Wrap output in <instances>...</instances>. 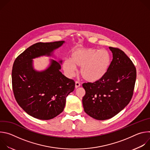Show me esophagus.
Returning a JSON list of instances; mask_svg holds the SVG:
<instances>
[{
  "instance_id": "obj_1",
  "label": "esophagus",
  "mask_w": 150,
  "mask_h": 150,
  "mask_svg": "<svg viewBox=\"0 0 150 150\" xmlns=\"http://www.w3.org/2000/svg\"><path fill=\"white\" fill-rule=\"evenodd\" d=\"M80 85H81V83H80V82L79 81H76L75 82V88H78L80 86Z\"/></svg>"
}]
</instances>
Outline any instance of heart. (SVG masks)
<instances>
[{"mask_svg": "<svg viewBox=\"0 0 150 150\" xmlns=\"http://www.w3.org/2000/svg\"><path fill=\"white\" fill-rule=\"evenodd\" d=\"M111 61V54L105 49L78 48L71 53L70 59L63 61L62 67L69 77L74 75L75 67H80V74L84 79L95 82L105 75Z\"/></svg>", "mask_w": 150, "mask_h": 150, "instance_id": "b5f03b06", "label": "heart"}]
</instances>
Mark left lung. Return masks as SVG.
Masks as SVG:
<instances>
[{
    "instance_id": "obj_1",
    "label": "left lung",
    "mask_w": 150,
    "mask_h": 150,
    "mask_svg": "<svg viewBox=\"0 0 150 150\" xmlns=\"http://www.w3.org/2000/svg\"><path fill=\"white\" fill-rule=\"evenodd\" d=\"M109 49L113 59L105 75L93 83L82 84L84 111L100 120L113 117L129 104L137 77L136 68L127 56L118 48Z\"/></svg>"
}]
</instances>
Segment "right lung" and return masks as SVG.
I'll return each instance as SVG.
<instances>
[{"instance_id":"right-lung-1","label":"right lung","mask_w":150,"mask_h":150,"mask_svg":"<svg viewBox=\"0 0 150 150\" xmlns=\"http://www.w3.org/2000/svg\"><path fill=\"white\" fill-rule=\"evenodd\" d=\"M65 41L37 42L19 54L12 71V89L16 101L27 114L40 120H49L61 113L66 98L75 88V82L59 71L62 60H50L45 70L37 71L33 59L51 56Z\"/></svg>"}]
</instances>
